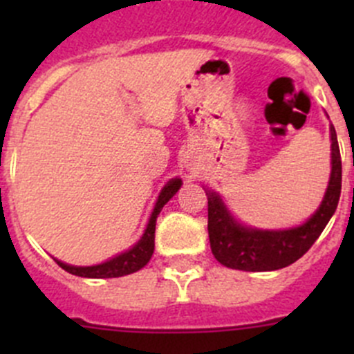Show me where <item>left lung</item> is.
Wrapping results in <instances>:
<instances>
[{
  "label": "left lung",
  "instance_id": "8db88e82",
  "mask_svg": "<svg viewBox=\"0 0 354 354\" xmlns=\"http://www.w3.org/2000/svg\"><path fill=\"white\" fill-rule=\"evenodd\" d=\"M341 154L330 124V176L319 209L303 224L288 230H259L246 226L231 214L216 190L203 188L209 200V241L217 262L230 269L266 272L291 266L305 255L334 216L341 197Z\"/></svg>",
  "mask_w": 354,
  "mask_h": 354
}]
</instances>
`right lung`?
Returning <instances> with one entry per match:
<instances>
[{"instance_id":"1","label":"right lung","mask_w":354,"mask_h":354,"mask_svg":"<svg viewBox=\"0 0 354 354\" xmlns=\"http://www.w3.org/2000/svg\"><path fill=\"white\" fill-rule=\"evenodd\" d=\"M183 181L181 178H171L166 185L160 190L159 197L156 200V205L152 209L151 217H149V223L145 226L144 234L140 236V240L137 241L131 248L124 250V252L118 253L113 259L106 260V262L95 263V266H70V263L62 262V260L55 259L62 269H65L66 272L73 274L78 277H88V279H106V277H121L128 276V274H133L137 270H140L142 267H145L151 260L152 253H154V236H156V221L157 216L160 214L162 207L169 202L171 198L176 195V192L180 190Z\"/></svg>"}]
</instances>
